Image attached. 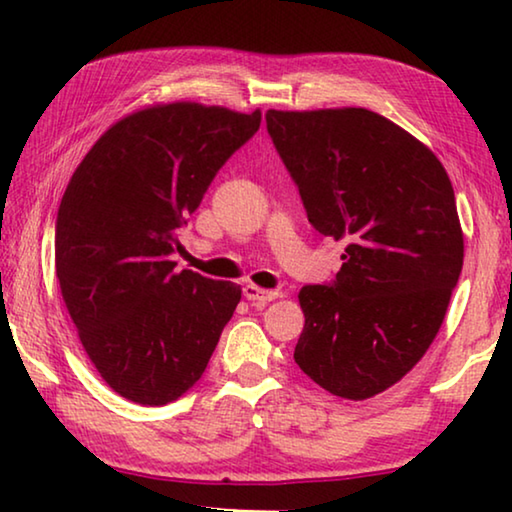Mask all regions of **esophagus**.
<instances>
[{
	"label": "esophagus",
	"mask_w": 512,
	"mask_h": 512,
	"mask_svg": "<svg viewBox=\"0 0 512 512\" xmlns=\"http://www.w3.org/2000/svg\"><path fill=\"white\" fill-rule=\"evenodd\" d=\"M244 298L253 302V305H266V302L280 298V291H268V289L257 287V284H246Z\"/></svg>",
	"instance_id": "1"
}]
</instances>
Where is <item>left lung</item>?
<instances>
[{"mask_svg":"<svg viewBox=\"0 0 512 512\" xmlns=\"http://www.w3.org/2000/svg\"><path fill=\"white\" fill-rule=\"evenodd\" d=\"M309 223L343 241L332 284L298 293L293 359L345 400L397 384L443 325L463 268L454 187L429 146L366 108L268 110Z\"/></svg>","mask_w":512,"mask_h":512,"instance_id":"obj_1","label":"left lung"}]
</instances>
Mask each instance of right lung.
<instances>
[{
	"instance_id": "add662e5",
	"label": "right lung",
	"mask_w": 512,
	"mask_h": 512,
	"mask_svg": "<svg viewBox=\"0 0 512 512\" xmlns=\"http://www.w3.org/2000/svg\"><path fill=\"white\" fill-rule=\"evenodd\" d=\"M262 124L194 101L115 121L69 178L56 219V277L101 379L126 400H178L207 368L241 287L176 273L178 230L225 160Z\"/></svg>"
}]
</instances>
